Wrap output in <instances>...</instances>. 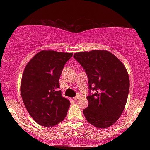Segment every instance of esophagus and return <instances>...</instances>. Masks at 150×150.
<instances>
[{"instance_id":"34e87169","label":"esophagus","mask_w":150,"mask_h":150,"mask_svg":"<svg viewBox=\"0 0 150 150\" xmlns=\"http://www.w3.org/2000/svg\"><path fill=\"white\" fill-rule=\"evenodd\" d=\"M81 97V96H80V94H77L76 95V97H74V100H77V99H80V98Z\"/></svg>"}]
</instances>
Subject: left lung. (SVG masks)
<instances>
[{"mask_svg":"<svg viewBox=\"0 0 150 150\" xmlns=\"http://www.w3.org/2000/svg\"><path fill=\"white\" fill-rule=\"evenodd\" d=\"M73 57L88 77L89 104L83 110L86 120L97 128L110 127L120 118L128 99L130 80L126 68L104 50L76 53Z\"/></svg>","mask_w":150,"mask_h":150,"instance_id":"8db88e82","label":"left lung"}]
</instances>
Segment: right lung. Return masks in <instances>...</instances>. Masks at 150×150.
<instances>
[{
  "instance_id": "add662e5",
  "label": "right lung",
  "mask_w": 150,
  "mask_h": 150,
  "mask_svg": "<svg viewBox=\"0 0 150 150\" xmlns=\"http://www.w3.org/2000/svg\"><path fill=\"white\" fill-rule=\"evenodd\" d=\"M72 53L40 51L26 65L21 96L27 111L38 124L54 126L65 118L70 101L62 97L58 82Z\"/></svg>"
}]
</instances>
